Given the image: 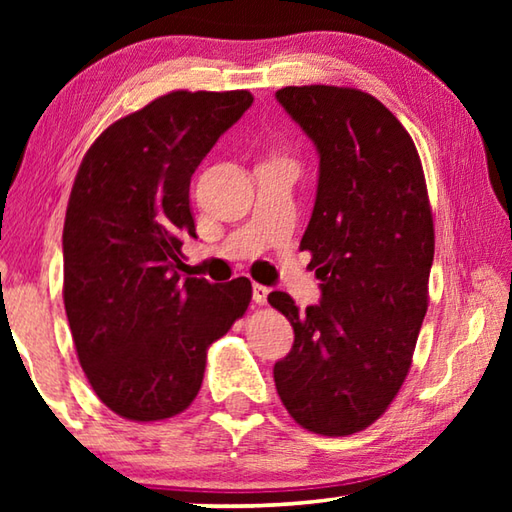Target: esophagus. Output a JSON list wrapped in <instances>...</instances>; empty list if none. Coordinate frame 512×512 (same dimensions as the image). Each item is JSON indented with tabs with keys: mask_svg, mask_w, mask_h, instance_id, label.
Segmentation results:
<instances>
[{
	"mask_svg": "<svg viewBox=\"0 0 512 512\" xmlns=\"http://www.w3.org/2000/svg\"><path fill=\"white\" fill-rule=\"evenodd\" d=\"M266 298H268V287H264V284H253V300L257 305H266Z\"/></svg>",
	"mask_w": 512,
	"mask_h": 512,
	"instance_id": "1",
	"label": "esophagus"
}]
</instances>
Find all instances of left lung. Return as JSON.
Here are the masks:
<instances>
[{"mask_svg": "<svg viewBox=\"0 0 512 512\" xmlns=\"http://www.w3.org/2000/svg\"><path fill=\"white\" fill-rule=\"evenodd\" d=\"M318 151V189L302 250L320 280L305 311L268 296L296 334L273 368L300 427L350 436L395 400L429 305L433 216L418 149L384 103L357 88L275 92Z\"/></svg>", "mask_w": 512, "mask_h": 512, "instance_id": "obj_1", "label": "left lung"}]
</instances>
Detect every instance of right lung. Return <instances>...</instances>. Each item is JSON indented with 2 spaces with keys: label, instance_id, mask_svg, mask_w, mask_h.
<instances>
[{
  "label": "right lung",
  "instance_id": "1",
  "mask_svg": "<svg viewBox=\"0 0 512 512\" xmlns=\"http://www.w3.org/2000/svg\"><path fill=\"white\" fill-rule=\"evenodd\" d=\"M253 103L248 90H176L117 119L85 153L63 228V300L92 391L126 420L183 413L207 348L246 314L248 277L183 282L196 239L189 183Z\"/></svg>",
  "mask_w": 512,
  "mask_h": 512
}]
</instances>
